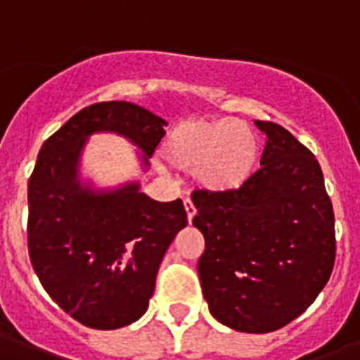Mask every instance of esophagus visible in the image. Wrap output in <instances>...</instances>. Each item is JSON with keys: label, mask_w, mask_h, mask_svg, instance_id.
Segmentation results:
<instances>
[{"label": "esophagus", "mask_w": 360, "mask_h": 360, "mask_svg": "<svg viewBox=\"0 0 360 360\" xmlns=\"http://www.w3.org/2000/svg\"><path fill=\"white\" fill-rule=\"evenodd\" d=\"M185 211L186 217H188V222H192V219L196 217V207H194V203H192V200H188V198L185 200Z\"/></svg>", "instance_id": "esophagus-1"}]
</instances>
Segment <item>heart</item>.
I'll return each instance as SVG.
<instances>
[{
    "label": "heart",
    "instance_id": "b5f03b06",
    "mask_svg": "<svg viewBox=\"0 0 360 360\" xmlns=\"http://www.w3.org/2000/svg\"><path fill=\"white\" fill-rule=\"evenodd\" d=\"M166 155L181 169L196 168L209 191H237L250 179L259 158L256 132L237 120H186L168 136Z\"/></svg>",
    "mask_w": 360,
    "mask_h": 360
}]
</instances>
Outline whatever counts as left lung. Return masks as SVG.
Masks as SVG:
<instances>
[{
    "label": "left lung",
    "instance_id": "8db88e82",
    "mask_svg": "<svg viewBox=\"0 0 360 360\" xmlns=\"http://www.w3.org/2000/svg\"><path fill=\"white\" fill-rule=\"evenodd\" d=\"M267 141L262 168L237 191H194L203 297L220 323L271 333L301 316L335 265L333 203L323 172L290 130L256 121Z\"/></svg>",
    "mask_w": 360,
    "mask_h": 360
}]
</instances>
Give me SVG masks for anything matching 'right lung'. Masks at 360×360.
Here are the masks:
<instances>
[{
    "mask_svg": "<svg viewBox=\"0 0 360 360\" xmlns=\"http://www.w3.org/2000/svg\"><path fill=\"white\" fill-rule=\"evenodd\" d=\"M166 121L138 104L97 103L80 110L42 143L27 183V250L46 293L86 327L134 323L147 310L158 265L186 226L181 200L155 202L138 185L95 194L78 183L86 138L108 130L151 157Z\"/></svg>",
    "mask_w": 360,
    "mask_h": 360,
    "instance_id": "add662e5",
    "label": "right lung"
}]
</instances>
